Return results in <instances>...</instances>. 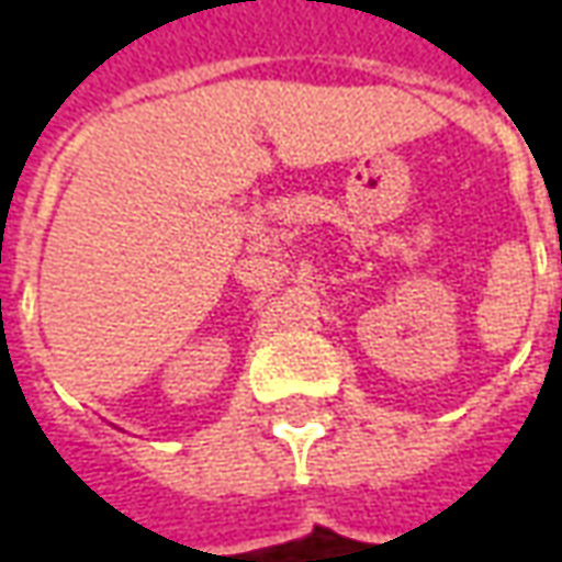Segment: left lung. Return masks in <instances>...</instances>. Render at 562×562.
Wrapping results in <instances>:
<instances>
[{
	"instance_id": "8db88e82",
	"label": "left lung",
	"mask_w": 562,
	"mask_h": 562,
	"mask_svg": "<svg viewBox=\"0 0 562 562\" xmlns=\"http://www.w3.org/2000/svg\"><path fill=\"white\" fill-rule=\"evenodd\" d=\"M560 261H562V256H560Z\"/></svg>"
}]
</instances>
